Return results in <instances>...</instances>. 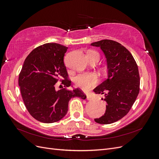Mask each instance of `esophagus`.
I'll use <instances>...</instances> for the list:
<instances>
[{"label":"esophagus","mask_w":159,"mask_h":159,"mask_svg":"<svg viewBox=\"0 0 159 159\" xmlns=\"http://www.w3.org/2000/svg\"><path fill=\"white\" fill-rule=\"evenodd\" d=\"M93 98H94V97L93 96V95H91V94H88L87 95V99L88 100H93Z\"/></svg>","instance_id":"34e87169"}]
</instances>
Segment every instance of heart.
I'll return each instance as SVG.
<instances>
[{"mask_svg":"<svg viewBox=\"0 0 159 159\" xmlns=\"http://www.w3.org/2000/svg\"><path fill=\"white\" fill-rule=\"evenodd\" d=\"M88 56H98L99 58L98 53L94 51H89ZM98 82V78L94 73H84L80 74L75 77L74 83L78 87L83 89H89L93 87Z\"/></svg>","mask_w":159,"mask_h":159,"instance_id":"1","label":"heart"}]
</instances>
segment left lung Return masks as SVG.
Returning <instances> with one entry per match:
<instances>
[{
  "label": "left lung",
  "instance_id": "8db88e82",
  "mask_svg": "<svg viewBox=\"0 0 159 159\" xmlns=\"http://www.w3.org/2000/svg\"><path fill=\"white\" fill-rule=\"evenodd\" d=\"M100 47L107 60V78L93 91L105 94L106 110L103 116L95 119L99 124H111L129 113L140 90V77L134 57L125 47L111 40L91 43Z\"/></svg>",
  "mask_w": 159,
  "mask_h": 159
}]
</instances>
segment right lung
Masks as SVG:
<instances>
[{
	"label": "right lung",
	"instance_id": "1",
	"mask_svg": "<svg viewBox=\"0 0 159 159\" xmlns=\"http://www.w3.org/2000/svg\"><path fill=\"white\" fill-rule=\"evenodd\" d=\"M67 49L60 44L46 43L34 49L24 62L18 84L28 111L38 121H58L68 112L71 98H86L81 89L66 88L71 84L64 62ZM61 78L65 79L61 80L65 88L57 91L55 84Z\"/></svg>",
	"mask_w": 159,
	"mask_h": 159
}]
</instances>
